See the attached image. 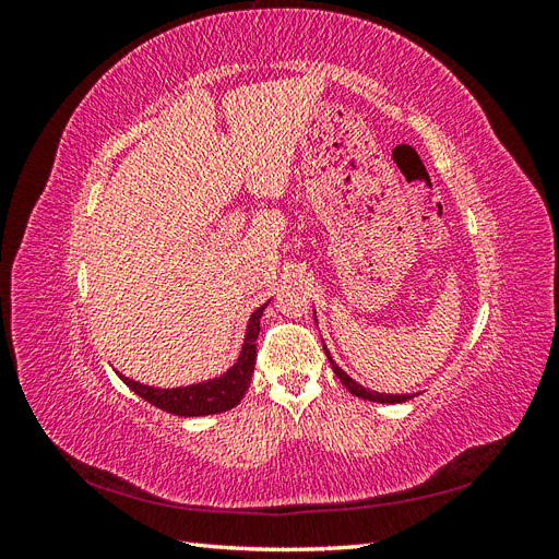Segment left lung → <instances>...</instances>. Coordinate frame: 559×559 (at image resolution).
<instances>
[{"label":"left lung","instance_id":"8db88e82","mask_svg":"<svg viewBox=\"0 0 559 559\" xmlns=\"http://www.w3.org/2000/svg\"><path fill=\"white\" fill-rule=\"evenodd\" d=\"M317 317V314H314ZM317 321V319H314ZM324 352H326V357H329V361H331V368H333V373L341 378V382L349 389V394H354V396H359V399H366V401H373V403H389V405H394V403H405V401H411V399H415L417 394H380V392H373V389H366L364 384H359V382H354L345 370L337 366L335 361H333V357H331V352L324 347Z\"/></svg>","mask_w":559,"mask_h":559}]
</instances>
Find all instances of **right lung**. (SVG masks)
Wrapping results in <instances>:
<instances>
[{"label":"right lung","instance_id":"1","mask_svg":"<svg viewBox=\"0 0 559 559\" xmlns=\"http://www.w3.org/2000/svg\"><path fill=\"white\" fill-rule=\"evenodd\" d=\"M267 308V302L261 308L253 310L249 314L247 329H245V341L242 349L238 354L235 364L224 370L222 376L193 382V384H183V386H151L144 382L132 380L123 373H118L134 394L142 396L146 403L156 405V408L179 415V417H205V415H218L226 413L238 405L247 392L251 373H253V364H257V337L261 331V317L263 310Z\"/></svg>","mask_w":559,"mask_h":559}]
</instances>
